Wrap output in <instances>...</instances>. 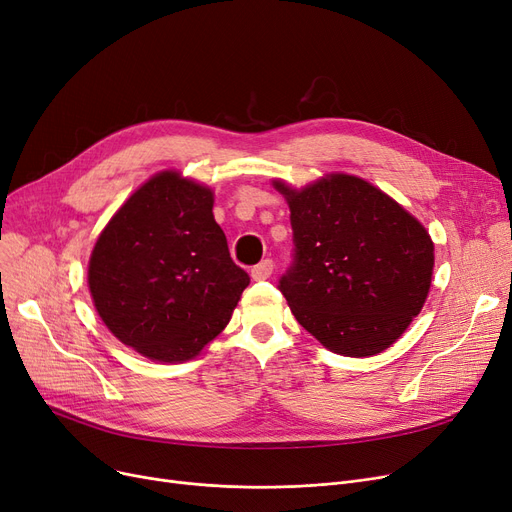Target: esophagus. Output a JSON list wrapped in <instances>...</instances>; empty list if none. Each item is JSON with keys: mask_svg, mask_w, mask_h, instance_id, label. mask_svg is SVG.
Here are the masks:
<instances>
[{"mask_svg": "<svg viewBox=\"0 0 512 512\" xmlns=\"http://www.w3.org/2000/svg\"><path fill=\"white\" fill-rule=\"evenodd\" d=\"M274 272V261L272 259H263L261 263H257L251 270V278L253 280H267Z\"/></svg>", "mask_w": 512, "mask_h": 512, "instance_id": "obj_1", "label": "esophagus"}]
</instances>
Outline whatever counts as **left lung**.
I'll return each instance as SVG.
<instances>
[{
	"label": "left lung",
	"instance_id": "obj_1",
	"mask_svg": "<svg viewBox=\"0 0 512 512\" xmlns=\"http://www.w3.org/2000/svg\"><path fill=\"white\" fill-rule=\"evenodd\" d=\"M297 259L280 290L299 324L342 357L390 348L425 305L434 240L371 182L330 172L301 188L276 178Z\"/></svg>",
	"mask_w": 512,
	"mask_h": 512
}]
</instances>
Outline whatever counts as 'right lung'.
<instances>
[{
	"label": "right lung",
	"instance_id": "add662e5",
	"mask_svg": "<svg viewBox=\"0 0 512 512\" xmlns=\"http://www.w3.org/2000/svg\"><path fill=\"white\" fill-rule=\"evenodd\" d=\"M87 284L122 344L157 363H184L228 326L249 276L228 253L211 188L164 170L99 232Z\"/></svg>",
	"mask_w": 512,
	"mask_h": 512
}]
</instances>
